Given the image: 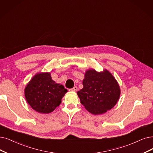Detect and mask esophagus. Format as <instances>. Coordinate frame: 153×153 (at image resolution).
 <instances>
[{
	"label": "esophagus",
	"instance_id": "1",
	"mask_svg": "<svg viewBox=\"0 0 153 153\" xmlns=\"http://www.w3.org/2000/svg\"><path fill=\"white\" fill-rule=\"evenodd\" d=\"M77 90H78V87L75 86V87H74L73 88H72L70 89L69 90H70V91H77Z\"/></svg>",
	"mask_w": 153,
	"mask_h": 153
}]
</instances>
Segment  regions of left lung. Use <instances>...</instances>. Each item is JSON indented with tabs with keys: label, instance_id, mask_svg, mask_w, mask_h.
Listing matches in <instances>:
<instances>
[{
	"label": "left lung",
	"instance_id": "1",
	"mask_svg": "<svg viewBox=\"0 0 153 153\" xmlns=\"http://www.w3.org/2000/svg\"><path fill=\"white\" fill-rule=\"evenodd\" d=\"M83 88L77 91L80 102L94 115L105 113L112 108L120 97L119 85L108 70L97 72L87 70L83 80Z\"/></svg>",
	"mask_w": 153,
	"mask_h": 153
}]
</instances>
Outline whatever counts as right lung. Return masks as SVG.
I'll use <instances>...</instances> for the list:
<instances>
[{
  "label": "right lung",
  "mask_w": 153,
  "mask_h": 153,
  "mask_svg": "<svg viewBox=\"0 0 153 153\" xmlns=\"http://www.w3.org/2000/svg\"><path fill=\"white\" fill-rule=\"evenodd\" d=\"M67 91L63 85L53 81L51 73L47 72L35 75L27 84L24 95L27 102L34 111L49 114L59 105Z\"/></svg>",
  "instance_id": "obj_1"
}]
</instances>
